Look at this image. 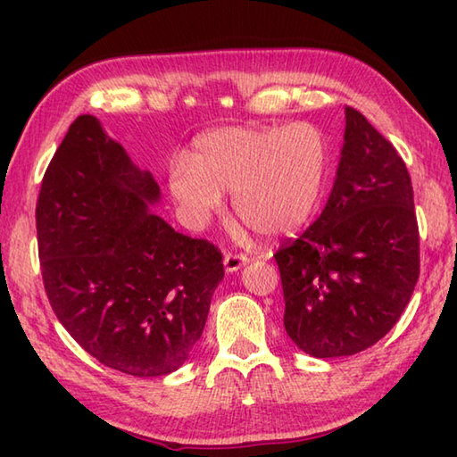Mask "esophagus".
<instances>
[{
	"label": "esophagus",
	"mask_w": 457,
	"mask_h": 457,
	"mask_svg": "<svg viewBox=\"0 0 457 457\" xmlns=\"http://www.w3.org/2000/svg\"><path fill=\"white\" fill-rule=\"evenodd\" d=\"M249 263V259L245 255H237V253H226L223 255V267H226L228 273H236L244 265Z\"/></svg>",
	"instance_id": "obj_1"
}]
</instances>
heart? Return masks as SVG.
Listing matches in <instances>:
<instances>
[{
    "mask_svg": "<svg viewBox=\"0 0 457 457\" xmlns=\"http://www.w3.org/2000/svg\"><path fill=\"white\" fill-rule=\"evenodd\" d=\"M328 139L312 123L234 125L204 133L169 170V192L192 228H202L234 192L236 216L263 237L295 234L324 188Z\"/></svg>",
    "mask_w": 457,
    "mask_h": 457,
    "instance_id": "heart-1",
    "label": "heart"
}]
</instances>
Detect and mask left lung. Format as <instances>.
I'll return each instance as SVG.
<instances>
[{
	"instance_id": "8db88e82",
	"label": "left lung",
	"mask_w": 457,
	"mask_h": 457,
	"mask_svg": "<svg viewBox=\"0 0 457 457\" xmlns=\"http://www.w3.org/2000/svg\"><path fill=\"white\" fill-rule=\"evenodd\" d=\"M275 261L285 329L312 357L363 352L409 304L420 273L411 177L357 110L345 108L344 147L322 213Z\"/></svg>"
}]
</instances>
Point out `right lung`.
<instances>
[{"label":"right lung","instance_id":"right-lung-1","mask_svg":"<svg viewBox=\"0 0 457 457\" xmlns=\"http://www.w3.org/2000/svg\"><path fill=\"white\" fill-rule=\"evenodd\" d=\"M149 170L79 115L37 202L38 259L56 318L105 367L133 377L177 371L200 339L223 278L218 247L174 231L151 208Z\"/></svg>","mask_w":457,"mask_h":457}]
</instances>
